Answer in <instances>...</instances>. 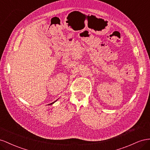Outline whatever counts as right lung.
<instances>
[{"label": "right lung", "mask_w": 150, "mask_h": 150, "mask_svg": "<svg viewBox=\"0 0 150 150\" xmlns=\"http://www.w3.org/2000/svg\"><path fill=\"white\" fill-rule=\"evenodd\" d=\"M57 100H55V101H54V102H52V103H51V104H53V103H54V102H56V101H57Z\"/></svg>", "instance_id": "right-lung-1"}]
</instances>
